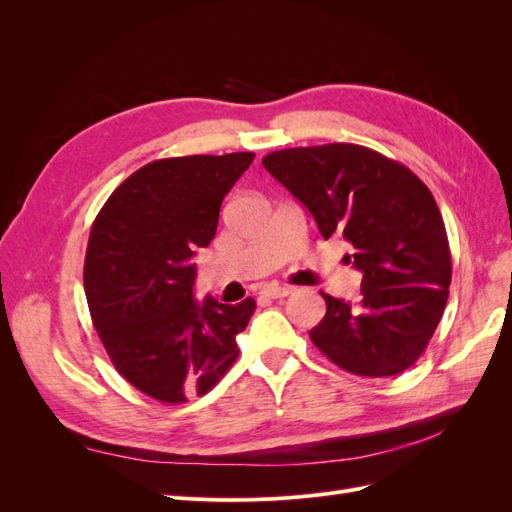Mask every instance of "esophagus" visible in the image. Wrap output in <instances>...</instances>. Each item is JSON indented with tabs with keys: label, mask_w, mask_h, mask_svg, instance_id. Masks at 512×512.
<instances>
[{
	"label": "esophagus",
	"mask_w": 512,
	"mask_h": 512,
	"mask_svg": "<svg viewBox=\"0 0 512 512\" xmlns=\"http://www.w3.org/2000/svg\"><path fill=\"white\" fill-rule=\"evenodd\" d=\"M292 292V286H277V284H269L262 288V294L269 299H284Z\"/></svg>",
	"instance_id": "esophagus-1"
}]
</instances>
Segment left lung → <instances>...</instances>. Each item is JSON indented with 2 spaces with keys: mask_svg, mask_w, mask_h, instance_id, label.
Segmentation results:
<instances>
[{
  "mask_svg": "<svg viewBox=\"0 0 512 512\" xmlns=\"http://www.w3.org/2000/svg\"><path fill=\"white\" fill-rule=\"evenodd\" d=\"M262 166L314 215L320 235H342L344 262L363 273L361 299L331 294L309 331L316 348L354 376L412 367L444 314L451 247L440 209L408 166L352 143L280 149Z\"/></svg>",
  "mask_w": 512,
  "mask_h": 512,
  "instance_id": "1",
  "label": "left lung"
}]
</instances>
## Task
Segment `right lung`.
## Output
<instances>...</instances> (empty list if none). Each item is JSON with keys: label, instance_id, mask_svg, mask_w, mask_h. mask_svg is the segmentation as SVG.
<instances>
[{"label": "right lung", "instance_id": "right-lung-1", "mask_svg": "<svg viewBox=\"0 0 512 512\" xmlns=\"http://www.w3.org/2000/svg\"><path fill=\"white\" fill-rule=\"evenodd\" d=\"M254 153L149 162L108 196L89 232L85 294L119 374L162 404L205 395L239 356L256 303L192 297V256L218 230L224 196Z\"/></svg>", "mask_w": 512, "mask_h": 512}]
</instances>
